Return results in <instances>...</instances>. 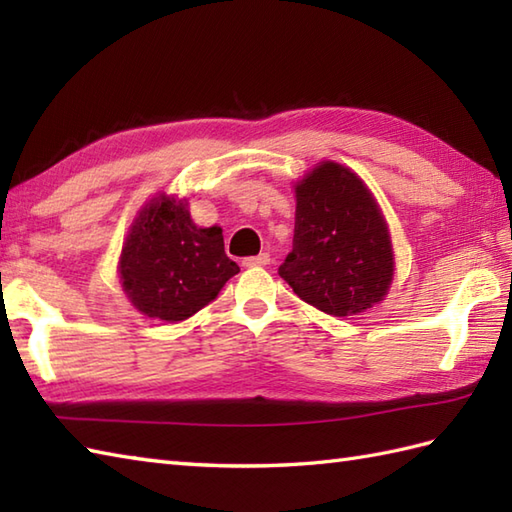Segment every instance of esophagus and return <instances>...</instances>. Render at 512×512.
Segmentation results:
<instances>
[{
	"instance_id": "34e87169",
	"label": "esophagus",
	"mask_w": 512,
	"mask_h": 512,
	"mask_svg": "<svg viewBox=\"0 0 512 512\" xmlns=\"http://www.w3.org/2000/svg\"><path fill=\"white\" fill-rule=\"evenodd\" d=\"M270 264V255L268 253H259L253 257L244 259V266H268Z\"/></svg>"
}]
</instances>
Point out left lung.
Returning <instances> with one entry per match:
<instances>
[{"label": "left lung", "mask_w": 512, "mask_h": 512, "mask_svg": "<svg viewBox=\"0 0 512 512\" xmlns=\"http://www.w3.org/2000/svg\"><path fill=\"white\" fill-rule=\"evenodd\" d=\"M394 253L372 193L336 162H321L297 184L292 250L279 277L332 317L372 308L387 295Z\"/></svg>", "instance_id": "8db88e82"}]
</instances>
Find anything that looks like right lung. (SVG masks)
<instances>
[{"label": "right lung", "instance_id": "right-lung-1", "mask_svg": "<svg viewBox=\"0 0 512 512\" xmlns=\"http://www.w3.org/2000/svg\"><path fill=\"white\" fill-rule=\"evenodd\" d=\"M237 273L224 253L222 228H198L187 202L165 195L140 211L121 255L127 297L147 317L169 323L209 306Z\"/></svg>", "mask_w": 512, "mask_h": 512}]
</instances>
